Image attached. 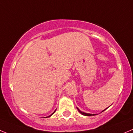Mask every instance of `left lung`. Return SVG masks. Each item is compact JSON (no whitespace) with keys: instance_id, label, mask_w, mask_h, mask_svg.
<instances>
[{"instance_id":"8db88e82","label":"left lung","mask_w":133,"mask_h":133,"mask_svg":"<svg viewBox=\"0 0 133 133\" xmlns=\"http://www.w3.org/2000/svg\"><path fill=\"white\" fill-rule=\"evenodd\" d=\"M77 110H79V112L81 113V114H82V115H87V116H92V115H95V114H87V113H85V112H83V111H80V110H79V109L77 108Z\"/></svg>"}]
</instances>
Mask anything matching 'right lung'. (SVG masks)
<instances>
[{"instance_id": "1", "label": "right lung", "mask_w": 133, "mask_h": 133, "mask_svg": "<svg viewBox=\"0 0 133 133\" xmlns=\"http://www.w3.org/2000/svg\"><path fill=\"white\" fill-rule=\"evenodd\" d=\"M55 111H54V112H55ZM54 113H53V114H54ZM51 114V115H49V116H48V117H50V116H51V115H52V114Z\"/></svg>"}]
</instances>
